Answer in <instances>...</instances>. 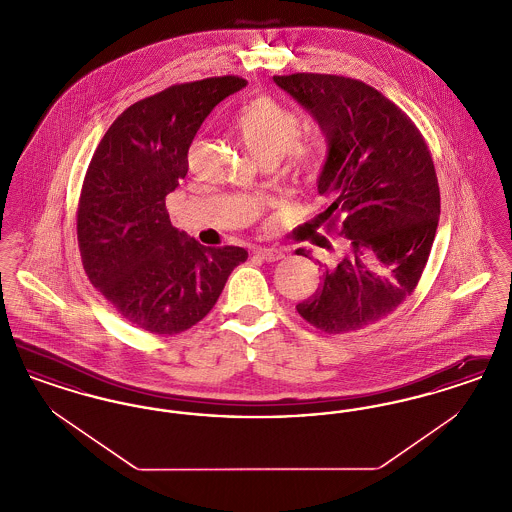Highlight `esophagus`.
Segmentation results:
<instances>
[{
    "label": "esophagus",
    "mask_w": 512,
    "mask_h": 512,
    "mask_svg": "<svg viewBox=\"0 0 512 512\" xmlns=\"http://www.w3.org/2000/svg\"><path fill=\"white\" fill-rule=\"evenodd\" d=\"M255 255L261 257L263 261H268V263H274V261L284 257V253L280 249H276V247H257Z\"/></svg>",
    "instance_id": "obj_1"
}]
</instances>
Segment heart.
<instances>
[{
	"mask_svg": "<svg viewBox=\"0 0 512 512\" xmlns=\"http://www.w3.org/2000/svg\"><path fill=\"white\" fill-rule=\"evenodd\" d=\"M234 128L245 149L261 163L267 159H280L299 136V119L270 96L249 99L234 115ZM303 153V147L295 149Z\"/></svg>",
	"mask_w": 512,
	"mask_h": 512,
	"instance_id": "heart-1",
	"label": "heart"
}]
</instances>
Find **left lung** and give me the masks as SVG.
I'll return each mask as SVG.
<instances>
[{
  "label": "left lung",
  "instance_id": "obj_1",
  "mask_svg": "<svg viewBox=\"0 0 512 512\" xmlns=\"http://www.w3.org/2000/svg\"><path fill=\"white\" fill-rule=\"evenodd\" d=\"M272 80L317 121L328 146L317 180L330 203L322 219L341 215L340 251L317 261L322 282L295 309L326 334L361 330L393 313L426 267L439 220L430 149L414 122L361 80L311 73ZM317 245L330 249L326 238Z\"/></svg>",
  "mask_w": 512,
  "mask_h": 512
}]
</instances>
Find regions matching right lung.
<instances>
[{"instance_id":"obj_1","label":"right lung","mask_w":512,"mask_h":512,"mask_svg":"<svg viewBox=\"0 0 512 512\" xmlns=\"http://www.w3.org/2000/svg\"><path fill=\"white\" fill-rule=\"evenodd\" d=\"M220 76L176 84L122 111L90 161L78 203V245L94 288L151 334L192 328L217 303L244 247H205L176 230L167 195L188 174V149L222 99L245 88Z\"/></svg>"}]
</instances>
